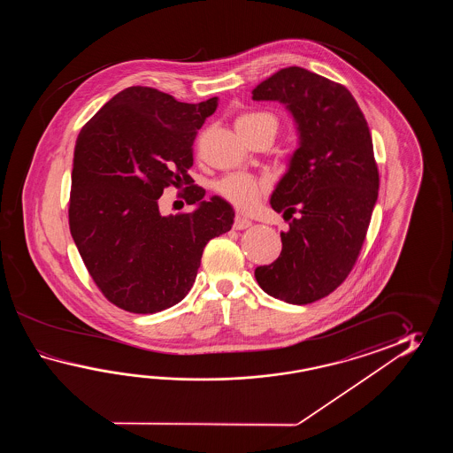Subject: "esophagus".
<instances>
[{"instance_id": "34e87169", "label": "esophagus", "mask_w": 453, "mask_h": 453, "mask_svg": "<svg viewBox=\"0 0 453 453\" xmlns=\"http://www.w3.org/2000/svg\"><path fill=\"white\" fill-rule=\"evenodd\" d=\"M250 222L248 219H244V217H241V215H236V219H234V223H233V228L234 230H246V228H250Z\"/></svg>"}]
</instances>
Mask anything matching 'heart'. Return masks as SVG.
Wrapping results in <instances>:
<instances>
[{"label": "heart", "mask_w": 453, "mask_h": 453, "mask_svg": "<svg viewBox=\"0 0 453 453\" xmlns=\"http://www.w3.org/2000/svg\"><path fill=\"white\" fill-rule=\"evenodd\" d=\"M259 125H270L277 131L279 119L269 111H248V113H242L236 121V126H244V127H254ZM267 189H269L267 181L246 173H231L217 183V191L223 199L242 212L254 211L259 203L262 194L267 193Z\"/></svg>", "instance_id": "heart-1"}]
</instances>
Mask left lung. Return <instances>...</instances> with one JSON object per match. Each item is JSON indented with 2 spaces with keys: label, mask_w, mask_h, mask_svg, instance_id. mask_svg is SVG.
<instances>
[{
  "label": "left lung",
  "mask_w": 453,
  "mask_h": 453,
  "mask_svg": "<svg viewBox=\"0 0 453 453\" xmlns=\"http://www.w3.org/2000/svg\"><path fill=\"white\" fill-rule=\"evenodd\" d=\"M252 98L285 104L301 139L270 199L289 230L281 233L279 259L254 275L270 296L309 304L347 280L366 240L379 193L372 137L347 87L308 69H280Z\"/></svg>",
  "instance_id": "8db88e82"
}]
</instances>
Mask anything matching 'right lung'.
<instances>
[{
    "label": "right lung",
    "instance_id": "right-lung-1",
    "mask_svg": "<svg viewBox=\"0 0 453 453\" xmlns=\"http://www.w3.org/2000/svg\"><path fill=\"white\" fill-rule=\"evenodd\" d=\"M217 96L197 105L154 87H127L77 135L69 230L96 288L134 314L172 308L189 293L209 241L231 230L234 212L188 174L193 144ZM184 183L194 213L164 218L165 187Z\"/></svg>",
    "mask_w": 453,
    "mask_h": 453
}]
</instances>
